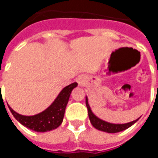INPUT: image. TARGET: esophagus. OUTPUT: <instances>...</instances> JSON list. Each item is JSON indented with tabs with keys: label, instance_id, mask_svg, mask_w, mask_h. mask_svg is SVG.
<instances>
[{
	"label": "esophagus",
	"instance_id": "34e87169",
	"mask_svg": "<svg viewBox=\"0 0 158 158\" xmlns=\"http://www.w3.org/2000/svg\"><path fill=\"white\" fill-rule=\"evenodd\" d=\"M82 84H83L82 80H81V79H79V85H81Z\"/></svg>",
	"mask_w": 158,
	"mask_h": 158
}]
</instances>
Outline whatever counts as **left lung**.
Returning a JSON list of instances; mask_svg holds the SVG:
<instances>
[{
  "mask_svg": "<svg viewBox=\"0 0 158 158\" xmlns=\"http://www.w3.org/2000/svg\"><path fill=\"white\" fill-rule=\"evenodd\" d=\"M85 103L87 109H88V114H89V121L96 129H99L102 131L107 133H118L120 131H123L124 129H128L130 126H132L135 123H136L139 118L136 119L135 121H132L130 123H123V124H116V123H107L106 121H103L102 119H100L92 113V111L90 109L89 103H88V98L87 96L85 97Z\"/></svg>",
  "mask_w": 158,
  "mask_h": 158,
  "instance_id": "obj_1",
  "label": "left lung"
}]
</instances>
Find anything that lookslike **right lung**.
<instances>
[{
  "label": "right lung",
  "mask_w": 158,
  "mask_h": 158,
  "mask_svg": "<svg viewBox=\"0 0 158 158\" xmlns=\"http://www.w3.org/2000/svg\"><path fill=\"white\" fill-rule=\"evenodd\" d=\"M78 85L77 83H73L66 86L59 93L52 105L42 113L34 116H23L16 113L9 106V109L18 121L26 128L36 132H46L56 129L61 125L64 117L66 106L69 102V96L73 88Z\"/></svg>",
  "instance_id": "right-lung-1"
}]
</instances>
